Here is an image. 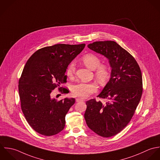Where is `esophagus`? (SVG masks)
I'll return each instance as SVG.
<instances>
[{
  "mask_svg": "<svg viewBox=\"0 0 160 160\" xmlns=\"http://www.w3.org/2000/svg\"><path fill=\"white\" fill-rule=\"evenodd\" d=\"M85 100L82 98H76V101L77 102H81V101H84Z\"/></svg>",
  "mask_w": 160,
  "mask_h": 160,
  "instance_id": "esophagus-1",
  "label": "esophagus"
}]
</instances>
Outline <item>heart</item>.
<instances>
[{
    "mask_svg": "<svg viewBox=\"0 0 160 160\" xmlns=\"http://www.w3.org/2000/svg\"><path fill=\"white\" fill-rule=\"evenodd\" d=\"M82 61L88 68L95 70L96 80L101 84L105 83L109 78L110 71L109 67L105 65H100L101 61L96 55L87 54L83 56ZM75 71V67L73 63L69 64L67 68L66 74L68 77H72ZM71 93L73 96L87 98L96 92L97 87L93 83L79 82L72 85Z\"/></svg>",
    "mask_w": 160,
    "mask_h": 160,
    "instance_id": "obj_1",
    "label": "heart"
}]
</instances>
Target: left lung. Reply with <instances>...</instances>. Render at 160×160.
<instances>
[{
    "instance_id": "obj_1",
    "label": "left lung",
    "mask_w": 160,
    "mask_h": 160,
    "mask_svg": "<svg viewBox=\"0 0 160 160\" xmlns=\"http://www.w3.org/2000/svg\"><path fill=\"white\" fill-rule=\"evenodd\" d=\"M88 48L109 60L111 78L98 97L86 102L84 118L88 127L98 135L110 137L128 124L142 95V76L134 58L113 41H96Z\"/></svg>"
}]
</instances>
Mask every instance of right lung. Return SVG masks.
I'll return each mask as SVG.
<instances>
[{"mask_svg":"<svg viewBox=\"0 0 160 160\" xmlns=\"http://www.w3.org/2000/svg\"><path fill=\"white\" fill-rule=\"evenodd\" d=\"M85 46L58 44L45 47L36 51L25 64L18 82L21 108L38 133L51 136L64 129L65 116L75 99L58 101L51 93L57 87L62 93H67V89L60 87L67 82V68Z\"/></svg>","mask_w":160,"mask_h":160,"instance_id":"right-lung-1","label":"right lung"}]
</instances>
